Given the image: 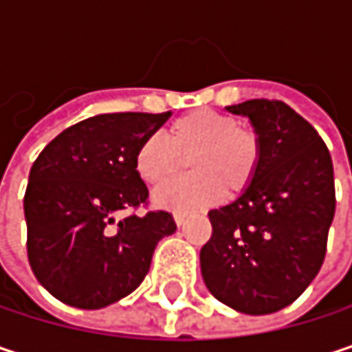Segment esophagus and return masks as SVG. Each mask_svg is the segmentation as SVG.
Returning <instances> with one entry per match:
<instances>
[{
	"mask_svg": "<svg viewBox=\"0 0 352 352\" xmlns=\"http://www.w3.org/2000/svg\"><path fill=\"white\" fill-rule=\"evenodd\" d=\"M185 218H187V214H185V212H175V214H173V220H175L177 226L185 224Z\"/></svg>",
	"mask_w": 352,
	"mask_h": 352,
	"instance_id": "obj_1",
	"label": "esophagus"
}]
</instances>
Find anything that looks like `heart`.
<instances>
[{
  "mask_svg": "<svg viewBox=\"0 0 352 352\" xmlns=\"http://www.w3.org/2000/svg\"><path fill=\"white\" fill-rule=\"evenodd\" d=\"M189 159L193 175L155 195L161 208H195L218 204L228 191L243 193L261 161V140L254 130L214 109H193L169 126V140L151 134L134 155V167L151 187L171 183Z\"/></svg>",
  "mask_w": 352,
  "mask_h": 352,
  "instance_id": "heart-1",
  "label": "heart"
}]
</instances>
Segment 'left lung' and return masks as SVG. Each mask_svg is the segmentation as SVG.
Returning a JSON list of instances; mask_svg holds the SVG:
<instances>
[{"mask_svg": "<svg viewBox=\"0 0 352 352\" xmlns=\"http://www.w3.org/2000/svg\"><path fill=\"white\" fill-rule=\"evenodd\" d=\"M250 120L261 140L252 183L210 210L201 277L228 308L263 316L296 302L318 275L334 218L330 153L312 124L277 100L226 107Z\"/></svg>", "mask_w": 352, "mask_h": 352, "instance_id": "1", "label": "left lung"}]
</instances>
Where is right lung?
Listing matches in <instances>:
<instances>
[{
	"label": "right lung",
	"instance_id": "1",
	"mask_svg": "<svg viewBox=\"0 0 352 352\" xmlns=\"http://www.w3.org/2000/svg\"><path fill=\"white\" fill-rule=\"evenodd\" d=\"M169 118L100 113L63 130L38 155L24 195L28 261L63 304L100 310L126 298L146 277L159 241L177 230L169 212L132 214L148 197L136 148Z\"/></svg>",
	"mask_w": 352,
	"mask_h": 352
}]
</instances>
